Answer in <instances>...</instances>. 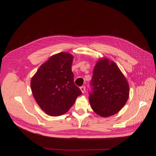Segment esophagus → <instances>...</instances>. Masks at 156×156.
Returning a JSON list of instances; mask_svg holds the SVG:
<instances>
[{
  "label": "esophagus",
  "mask_w": 156,
  "mask_h": 156,
  "mask_svg": "<svg viewBox=\"0 0 156 156\" xmlns=\"http://www.w3.org/2000/svg\"><path fill=\"white\" fill-rule=\"evenodd\" d=\"M85 89H86L85 86H82V87H80V90H81V91L82 93H84L85 92Z\"/></svg>",
  "instance_id": "esophagus-1"
}]
</instances>
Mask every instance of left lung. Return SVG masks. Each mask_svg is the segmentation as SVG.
<instances>
[{
    "mask_svg": "<svg viewBox=\"0 0 156 156\" xmlns=\"http://www.w3.org/2000/svg\"><path fill=\"white\" fill-rule=\"evenodd\" d=\"M90 86V104L94 111L102 117L118 112L128 99L129 88L126 79L116 63L106 58L97 62Z\"/></svg>",
    "mask_w": 156,
    "mask_h": 156,
    "instance_id": "8db88e82",
    "label": "left lung"
}]
</instances>
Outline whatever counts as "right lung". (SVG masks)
I'll use <instances>...</instances> for the list:
<instances>
[{"instance_id":"obj_1","label":"right lung","mask_w":156,"mask_h":156,"mask_svg":"<svg viewBox=\"0 0 156 156\" xmlns=\"http://www.w3.org/2000/svg\"><path fill=\"white\" fill-rule=\"evenodd\" d=\"M73 57L66 52L51 56L31 80V88L38 105L46 114L57 116L66 112L81 94L74 83Z\"/></svg>"}]
</instances>
